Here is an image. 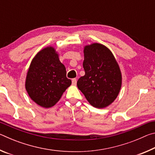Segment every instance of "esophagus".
<instances>
[{
    "mask_svg": "<svg viewBox=\"0 0 155 155\" xmlns=\"http://www.w3.org/2000/svg\"><path fill=\"white\" fill-rule=\"evenodd\" d=\"M72 84L73 85H77V78H72Z\"/></svg>",
    "mask_w": 155,
    "mask_h": 155,
    "instance_id": "obj_1",
    "label": "esophagus"
}]
</instances>
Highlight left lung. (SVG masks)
<instances>
[{
	"mask_svg": "<svg viewBox=\"0 0 155 155\" xmlns=\"http://www.w3.org/2000/svg\"><path fill=\"white\" fill-rule=\"evenodd\" d=\"M83 66L85 74L78 80V88L93 107L109 105L122 85L121 72L112 52L101 44L86 46Z\"/></svg>",
	"mask_w": 155,
	"mask_h": 155,
	"instance_id": "1",
	"label": "left lung"
}]
</instances>
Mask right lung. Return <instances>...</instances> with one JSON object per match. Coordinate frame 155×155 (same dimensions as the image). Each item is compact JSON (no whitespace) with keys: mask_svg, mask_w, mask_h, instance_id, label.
I'll return each instance as SVG.
<instances>
[{"mask_svg":"<svg viewBox=\"0 0 155 155\" xmlns=\"http://www.w3.org/2000/svg\"><path fill=\"white\" fill-rule=\"evenodd\" d=\"M66 70L52 47L41 50L32 60L26 79L30 98L45 108L54 106L71 85Z\"/></svg>","mask_w":155,"mask_h":155,"instance_id":"obj_1","label":"right lung"}]
</instances>
